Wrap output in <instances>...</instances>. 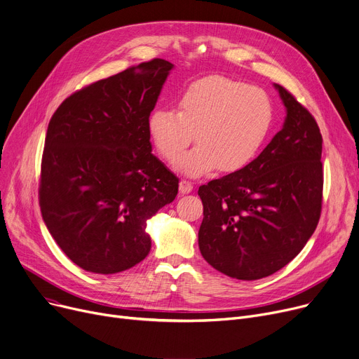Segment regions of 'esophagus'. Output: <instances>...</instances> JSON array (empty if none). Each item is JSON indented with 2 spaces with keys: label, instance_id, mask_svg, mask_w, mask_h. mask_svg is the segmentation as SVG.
Returning a JSON list of instances; mask_svg holds the SVG:
<instances>
[{
  "label": "esophagus",
  "instance_id": "esophagus-1",
  "mask_svg": "<svg viewBox=\"0 0 359 359\" xmlns=\"http://www.w3.org/2000/svg\"><path fill=\"white\" fill-rule=\"evenodd\" d=\"M179 190H180V194H183V195H187V194H190L194 190V184L190 183V182H187V180H180V183H179Z\"/></svg>",
  "mask_w": 359,
  "mask_h": 359
}]
</instances>
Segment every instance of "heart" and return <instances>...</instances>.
I'll list each match as a JSON object with an SVG mask.
<instances>
[{
	"label": "heart",
	"instance_id": "1",
	"mask_svg": "<svg viewBox=\"0 0 359 359\" xmlns=\"http://www.w3.org/2000/svg\"><path fill=\"white\" fill-rule=\"evenodd\" d=\"M273 105L269 95L222 76L201 79L179 97L177 112L157 108L150 114L149 133L158 154L173 163L195 140L199 144L176 161L190 177L215 169L233 173L244 169L270 134Z\"/></svg>",
	"mask_w": 359,
	"mask_h": 359
}]
</instances>
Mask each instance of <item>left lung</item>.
Masks as SVG:
<instances>
[{
	"mask_svg": "<svg viewBox=\"0 0 359 359\" xmlns=\"http://www.w3.org/2000/svg\"><path fill=\"white\" fill-rule=\"evenodd\" d=\"M285 118L244 169L199 187V250L232 278L258 280L283 269L315 232L322 209V134L292 93L274 83Z\"/></svg>",
	"mask_w": 359,
	"mask_h": 359,
	"instance_id": "obj_1",
	"label": "left lung"
}]
</instances>
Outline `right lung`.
<instances>
[{"label": "right lung", "instance_id": "1", "mask_svg": "<svg viewBox=\"0 0 359 359\" xmlns=\"http://www.w3.org/2000/svg\"><path fill=\"white\" fill-rule=\"evenodd\" d=\"M175 65L131 66L66 98L47 128L39 189L43 221L81 269L115 274L151 248L147 221L179 179L151 153L149 118Z\"/></svg>", "mask_w": 359, "mask_h": 359}]
</instances>
